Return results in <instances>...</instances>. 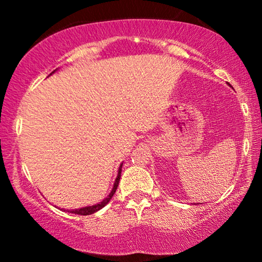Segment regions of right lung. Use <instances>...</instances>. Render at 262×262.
<instances>
[{
  "instance_id": "obj_1",
  "label": "right lung",
  "mask_w": 262,
  "mask_h": 262,
  "mask_svg": "<svg viewBox=\"0 0 262 262\" xmlns=\"http://www.w3.org/2000/svg\"><path fill=\"white\" fill-rule=\"evenodd\" d=\"M122 166H123V164H121V166H119V170H118V176H117L116 181H114V186H113L112 191H111L110 196H108L107 198H104V200L102 201L101 203H98V204H95V206L83 207V208H80V209H75V210H70V212H71V213H75V214H79V215H90V214H92V213L97 212V210H100V209L103 208V207L106 206V204H107L108 202H110V201H111V198L113 197V194L116 193V189H117V187H118L119 180H121Z\"/></svg>"
}]
</instances>
